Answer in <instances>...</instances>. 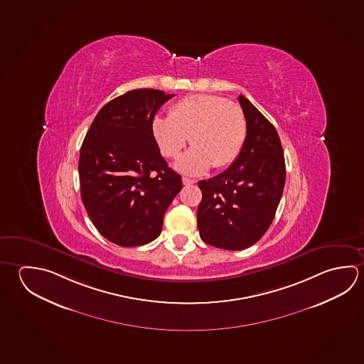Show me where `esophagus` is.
I'll use <instances>...</instances> for the list:
<instances>
[{
	"label": "esophagus",
	"instance_id": "34e87169",
	"mask_svg": "<svg viewBox=\"0 0 364 364\" xmlns=\"http://www.w3.org/2000/svg\"><path fill=\"white\" fill-rule=\"evenodd\" d=\"M194 183H196V181H194V180H191V179H189V178H183V184L184 185H191V184H194Z\"/></svg>",
	"mask_w": 364,
	"mask_h": 364
}]
</instances>
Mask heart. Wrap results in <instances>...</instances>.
Listing matches in <instances>:
<instances>
[{"instance_id":"obj_1","label":"heart","mask_w":364,"mask_h":364,"mask_svg":"<svg viewBox=\"0 0 364 364\" xmlns=\"http://www.w3.org/2000/svg\"><path fill=\"white\" fill-rule=\"evenodd\" d=\"M152 134L167 159L179 157L191 136L193 146L178 161L176 168L188 175H200L212 165L228 167L239 157L248 135L242 107L226 98L193 95L170 109V117L156 116Z\"/></svg>"}]
</instances>
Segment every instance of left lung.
I'll use <instances>...</instances> for the list:
<instances>
[{"mask_svg":"<svg viewBox=\"0 0 364 364\" xmlns=\"http://www.w3.org/2000/svg\"><path fill=\"white\" fill-rule=\"evenodd\" d=\"M248 124L242 152L215 178L198 183L202 202L197 212L202 240L216 248L242 250L258 242L280 203L285 185V157L274 125L249 100L237 97Z\"/></svg>","mask_w":364,"mask_h":364,"instance_id":"left-lung-1","label":"left lung"}]
</instances>
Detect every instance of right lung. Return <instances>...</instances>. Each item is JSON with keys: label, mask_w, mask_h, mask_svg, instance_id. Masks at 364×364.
<instances>
[{"label": "right lung", "mask_w": 364, "mask_h": 364, "mask_svg": "<svg viewBox=\"0 0 364 364\" xmlns=\"http://www.w3.org/2000/svg\"><path fill=\"white\" fill-rule=\"evenodd\" d=\"M173 95L129 90L106 103L84 138L80 194L97 230L120 247H139L160 235L164 216L181 191L152 134L157 111Z\"/></svg>", "instance_id": "right-lung-1"}]
</instances>
